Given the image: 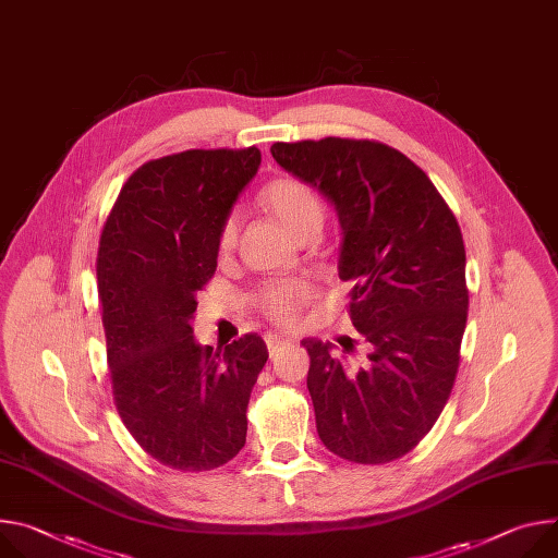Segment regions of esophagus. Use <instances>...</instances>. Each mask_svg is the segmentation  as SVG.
Here are the masks:
<instances>
[{
    "label": "esophagus",
    "mask_w": 558,
    "mask_h": 558,
    "mask_svg": "<svg viewBox=\"0 0 558 558\" xmlns=\"http://www.w3.org/2000/svg\"><path fill=\"white\" fill-rule=\"evenodd\" d=\"M265 342H267L269 353L274 356V351H278V349H280V347H284V344H289V338L278 336V333H267V336H265Z\"/></svg>",
    "instance_id": "1"
}]
</instances>
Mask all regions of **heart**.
Masks as SVG:
<instances>
[{
	"instance_id": "1",
	"label": "heart",
	"mask_w": 558,
	"mask_h": 558,
	"mask_svg": "<svg viewBox=\"0 0 558 558\" xmlns=\"http://www.w3.org/2000/svg\"><path fill=\"white\" fill-rule=\"evenodd\" d=\"M265 205L278 216V220L291 231L302 233L310 227L323 225V205L316 193L295 178H278L263 191ZM238 222L235 216L227 218L220 229V248H231L235 242ZM312 298V287L305 280H280L263 287L258 293L260 312L274 323L289 325Z\"/></svg>"
}]
</instances>
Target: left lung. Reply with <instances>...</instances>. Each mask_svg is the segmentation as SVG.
I'll list each match as a JSON object with an SVG mask.
<instances>
[{"mask_svg":"<svg viewBox=\"0 0 558 558\" xmlns=\"http://www.w3.org/2000/svg\"><path fill=\"white\" fill-rule=\"evenodd\" d=\"M274 160L318 189L342 229L338 276L367 363L305 338L318 436L351 463L380 465L414 449L438 421L468 323L465 244L432 180L374 140L276 142Z\"/></svg>","mask_w":558,"mask_h":558,"instance_id":"left-lung-1","label":"left lung"}]
</instances>
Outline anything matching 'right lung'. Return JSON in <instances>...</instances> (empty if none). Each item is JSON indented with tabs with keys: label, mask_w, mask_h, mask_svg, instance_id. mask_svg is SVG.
I'll use <instances>...</instances> for the list:
<instances>
[{
	"label": "right lung",
	"mask_w": 558,
	"mask_h": 558,
	"mask_svg": "<svg viewBox=\"0 0 558 558\" xmlns=\"http://www.w3.org/2000/svg\"><path fill=\"white\" fill-rule=\"evenodd\" d=\"M260 150H184L122 186L97 251V293L118 414L171 470L207 472L246 440V404L269 351L244 333L220 351L193 336L197 293L218 267L220 229L258 173Z\"/></svg>",
	"instance_id": "add662e5"
}]
</instances>
